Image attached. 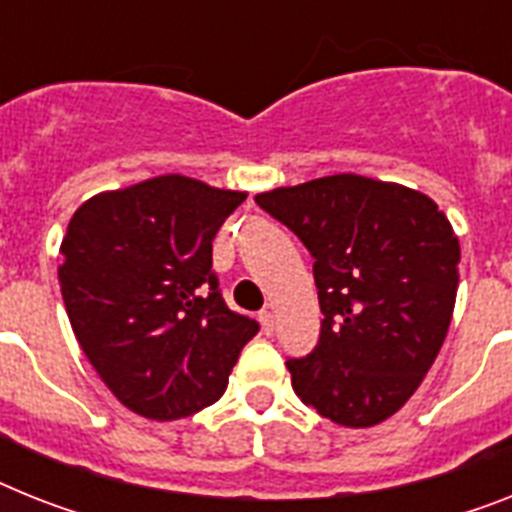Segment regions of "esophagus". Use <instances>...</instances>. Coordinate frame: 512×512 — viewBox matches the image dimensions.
Returning a JSON list of instances; mask_svg holds the SVG:
<instances>
[{
  "instance_id": "34e87169",
  "label": "esophagus",
  "mask_w": 512,
  "mask_h": 512,
  "mask_svg": "<svg viewBox=\"0 0 512 512\" xmlns=\"http://www.w3.org/2000/svg\"><path fill=\"white\" fill-rule=\"evenodd\" d=\"M259 322H261V329H264V335H274V314H272V311H261Z\"/></svg>"
}]
</instances>
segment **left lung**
<instances>
[{"label": "left lung", "instance_id": "obj_1", "mask_svg": "<svg viewBox=\"0 0 512 512\" xmlns=\"http://www.w3.org/2000/svg\"><path fill=\"white\" fill-rule=\"evenodd\" d=\"M314 256L322 332L287 358L295 395L366 429L400 411L432 369L458 293L460 246L432 198L361 175L259 193Z\"/></svg>", "mask_w": 512, "mask_h": 512}]
</instances>
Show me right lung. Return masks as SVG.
<instances>
[{
  "label": "right lung",
  "mask_w": 512,
  "mask_h": 512,
  "mask_svg": "<svg viewBox=\"0 0 512 512\" xmlns=\"http://www.w3.org/2000/svg\"><path fill=\"white\" fill-rule=\"evenodd\" d=\"M246 193L162 175L88 198L62 238L59 285L114 398L175 421L217 403L259 322L230 311L211 240Z\"/></svg>",
  "instance_id": "1"
}]
</instances>
